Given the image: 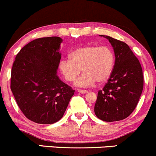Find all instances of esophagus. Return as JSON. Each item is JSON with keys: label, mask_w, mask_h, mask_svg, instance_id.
<instances>
[{"label": "esophagus", "mask_w": 156, "mask_h": 156, "mask_svg": "<svg viewBox=\"0 0 156 156\" xmlns=\"http://www.w3.org/2000/svg\"><path fill=\"white\" fill-rule=\"evenodd\" d=\"M78 92H80V93L81 94H86L88 91L87 90H83V89H78Z\"/></svg>", "instance_id": "34e87169"}]
</instances>
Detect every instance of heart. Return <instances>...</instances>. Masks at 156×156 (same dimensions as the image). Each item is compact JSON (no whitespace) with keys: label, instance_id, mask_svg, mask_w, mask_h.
<instances>
[{"label":"heart","instance_id":"obj_1","mask_svg":"<svg viewBox=\"0 0 156 156\" xmlns=\"http://www.w3.org/2000/svg\"><path fill=\"white\" fill-rule=\"evenodd\" d=\"M70 59L62 58L58 68L67 82L75 81L78 87H90L95 83H103L111 76L115 66V53L108 46L85 45L73 51Z\"/></svg>","mask_w":156,"mask_h":156}]
</instances>
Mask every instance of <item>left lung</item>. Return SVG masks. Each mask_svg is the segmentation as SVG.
<instances>
[{
    "mask_svg": "<svg viewBox=\"0 0 156 156\" xmlns=\"http://www.w3.org/2000/svg\"><path fill=\"white\" fill-rule=\"evenodd\" d=\"M115 51L113 71L98 94L94 113L99 119L113 122L126 118L136 108L144 88V76L138 58L125 42L105 36Z\"/></svg>",
    "mask_w": 156,
    "mask_h": 156,
    "instance_id": "8db88e82",
    "label": "left lung"
}]
</instances>
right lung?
Masks as SVG:
<instances>
[{"instance_id":"right-lung-1","label":"right lung","mask_w":156,"mask_h":156,"mask_svg":"<svg viewBox=\"0 0 156 156\" xmlns=\"http://www.w3.org/2000/svg\"><path fill=\"white\" fill-rule=\"evenodd\" d=\"M62 41L57 36L33 40L18 52L12 67L11 91L24 116L35 123L59 120L74 94L56 74Z\"/></svg>"}]
</instances>
